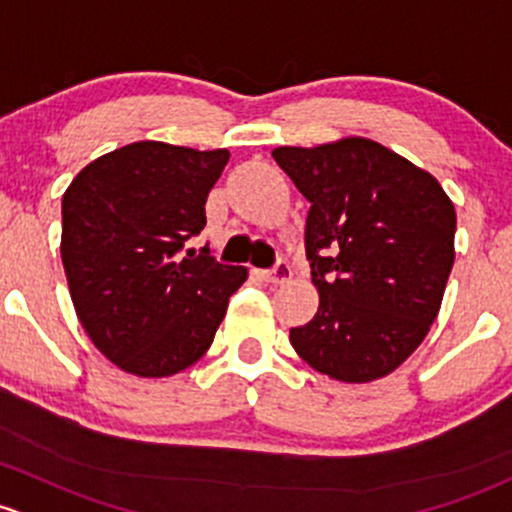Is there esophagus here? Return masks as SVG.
Instances as JSON below:
<instances>
[{
  "mask_svg": "<svg viewBox=\"0 0 512 512\" xmlns=\"http://www.w3.org/2000/svg\"><path fill=\"white\" fill-rule=\"evenodd\" d=\"M291 276H293V268H291V263H288V261H278L276 266L268 268V271H261L263 281L273 283V286H281V283H288V281H291Z\"/></svg>",
  "mask_w": 512,
  "mask_h": 512,
  "instance_id": "1",
  "label": "esophagus"
}]
</instances>
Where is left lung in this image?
Instances as JSON below:
<instances>
[{
  "mask_svg": "<svg viewBox=\"0 0 512 512\" xmlns=\"http://www.w3.org/2000/svg\"><path fill=\"white\" fill-rule=\"evenodd\" d=\"M310 202L305 256L318 313L291 328L313 370L372 382L397 370L439 315L453 266L456 212L429 172L379 142L276 147Z\"/></svg>",
  "mask_w": 512,
  "mask_h": 512,
  "instance_id": "obj_1",
  "label": "left lung"
}]
</instances>
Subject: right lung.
<instances>
[{
    "instance_id": "1",
    "label": "right lung",
    "mask_w": 512,
    "mask_h": 512,
    "mask_svg": "<svg viewBox=\"0 0 512 512\" xmlns=\"http://www.w3.org/2000/svg\"><path fill=\"white\" fill-rule=\"evenodd\" d=\"M226 150L133 142L83 167L61 202V258L78 320L120 370L170 377L212 345L244 266H226L209 244V189Z\"/></svg>"
}]
</instances>
